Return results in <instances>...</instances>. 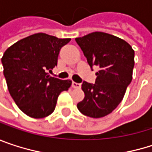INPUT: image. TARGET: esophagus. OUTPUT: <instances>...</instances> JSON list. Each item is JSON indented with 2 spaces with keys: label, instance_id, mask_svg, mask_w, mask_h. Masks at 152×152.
Here are the masks:
<instances>
[{
  "label": "esophagus",
  "instance_id": "obj_1",
  "mask_svg": "<svg viewBox=\"0 0 152 152\" xmlns=\"http://www.w3.org/2000/svg\"><path fill=\"white\" fill-rule=\"evenodd\" d=\"M72 87L75 88V89H80L81 88V83H78L76 82H73L72 83Z\"/></svg>",
  "mask_w": 152,
  "mask_h": 152
}]
</instances>
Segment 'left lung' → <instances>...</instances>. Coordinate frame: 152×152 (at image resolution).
<instances>
[{
    "label": "left lung",
    "instance_id": "obj_1",
    "mask_svg": "<svg viewBox=\"0 0 152 152\" xmlns=\"http://www.w3.org/2000/svg\"><path fill=\"white\" fill-rule=\"evenodd\" d=\"M76 41L90 67L99 68L95 83L83 82L85 97L77 108L86 116L104 117L119 106L132 81L135 52L125 40L100 31L76 38Z\"/></svg>",
    "mask_w": 152,
    "mask_h": 152
}]
</instances>
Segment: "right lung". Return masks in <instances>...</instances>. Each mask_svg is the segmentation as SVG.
I'll use <instances>...</instances> for the list:
<instances>
[{
    "label": "right lung",
    "mask_w": 152,
    "mask_h": 152,
    "mask_svg": "<svg viewBox=\"0 0 152 152\" xmlns=\"http://www.w3.org/2000/svg\"><path fill=\"white\" fill-rule=\"evenodd\" d=\"M70 39L36 33L17 41L4 53L1 62L9 91L16 106L31 118H44L55 109L61 91L72 82L48 74L57 66L61 48Z\"/></svg>",
    "instance_id": "right-lung-1"
}]
</instances>
